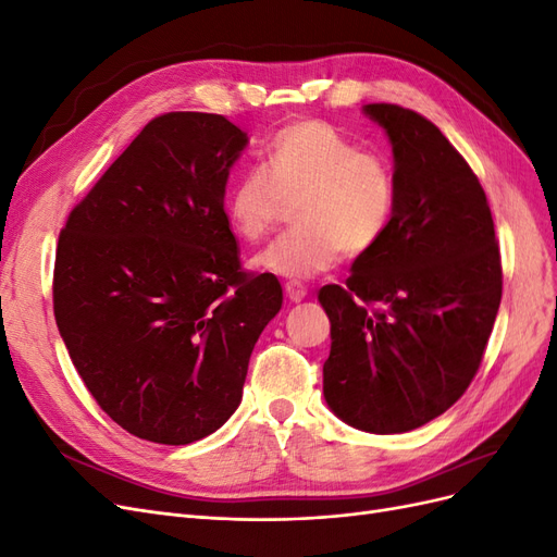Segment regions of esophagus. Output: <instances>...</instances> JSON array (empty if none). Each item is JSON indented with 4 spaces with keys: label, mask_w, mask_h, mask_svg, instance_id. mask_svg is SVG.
I'll return each instance as SVG.
<instances>
[{
    "label": "esophagus",
    "mask_w": 557,
    "mask_h": 557,
    "mask_svg": "<svg viewBox=\"0 0 557 557\" xmlns=\"http://www.w3.org/2000/svg\"><path fill=\"white\" fill-rule=\"evenodd\" d=\"M307 293H309L307 285H301V283H297V281H288V283H285V295H288L290 301H301V299L307 297Z\"/></svg>",
    "instance_id": "1"
}]
</instances>
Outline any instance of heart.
<instances>
[{"label":"heart","mask_w":557,"mask_h":557,"mask_svg":"<svg viewBox=\"0 0 557 557\" xmlns=\"http://www.w3.org/2000/svg\"><path fill=\"white\" fill-rule=\"evenodd\" d=\"M399 185L393 162L360 148L334 125L305 117L283 125L225 199L230 230L260 242L295 205V230L262 248L252 264L267 274L305 281L327 272L342 256L372 252L391 232Z\"/></svg>","instance_id":"obj_1"}]
</instances>
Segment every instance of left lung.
Here are the masks:
<instances>
[{"label":"left lung","instance_id":"left-lung-1","mask_svg":"<svg viewBox=\"0 0 557 557\" xmlns=\"http://www.w3.org/2000/svg\"><path fill=\"white\" fill-rule=\"evenodd\" d=\"M395 153L399 201L387 237L346 285L318 293L330 318V409L348 425L409 432L474 381L502 299V258L479 176L425 115L367 104Z\"/></svg>","mask_w":557,"mask_h":557}]
</instances>
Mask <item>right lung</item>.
<instances>
[{"label": "right lung", "mask_w": 557, "mask_h": 557, "mask_svg": "<svg viewBox=\"0 0 557 557\" xmlns=\"http://www.w3.org/2000/svg\"><path fill=\"white\" fill-rule=\"evenodd\" d=\"M246 141L225 115L162 113L60 232L58 330L99 409L139 440L183 446L221 428L281 309L278 278L246 272L225 215Z\"/></svg>", "instance_id": "add662e5"}]
</instances>
